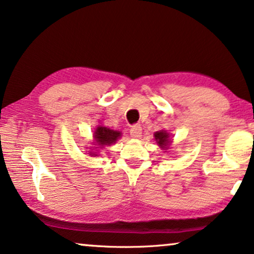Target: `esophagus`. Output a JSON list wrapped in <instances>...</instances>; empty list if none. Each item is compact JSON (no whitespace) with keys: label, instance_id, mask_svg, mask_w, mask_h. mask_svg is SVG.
Returning a JSON list of instances; mask_svg holds the SVG:
<instances>
[{"label":"esophagus","instance_id":"esophagus-1","mask_svg":"<svg viewBox=\"0 0 254 254\" xmlns=\"http://www.w3.org/2000/svg\"><path fill=\"white\" fill-rule=\"evenodd\" d=\"M129 133L131 137H134V139H139L141 134H142V128H141L140 125H134V126H131Z\"/></svg>","mask_w":254,"mask_h":254}]
</instances>
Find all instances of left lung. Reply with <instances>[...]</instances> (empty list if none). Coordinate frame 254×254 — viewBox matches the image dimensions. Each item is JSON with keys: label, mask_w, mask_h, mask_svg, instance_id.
Listing matches in <instances>:
<instances>
[{"label": "left lung", "mask_w": 254, "mask_h": 254, "mask_svg": "<svg viewBox=\"0 0 254 254\" xmlns=\"http://www.w3.org/2000/svg\"><path fill=\"white\" fill-rule=\"evenodd\" d=\"M154 136H155L157 144H159L162 149H168V148H169V134H168L166 130L156 131V133L154 134Z\"/></svg>", "instance_id": "1"}]
</instances>
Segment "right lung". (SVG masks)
Here are the masks:
<instances>
[{"instance_id": "1", "label": "right lung", "mask_w": 254, "mask_h": 254, "mask_svg": "<svg viewBox=\"0 0 254 254\" xmlns=\"http://www.w3.org/2000/svg\"><path fill=\"white\" fill-rule=\"evenodd\" d=\"M121 136V133L119 130H113L111 128L104 127V126H98L97 129H95L93 137L95 141V144L99 147H105V146H111V144L115 143L119 137ZM98 148V147H95ZM90 155L91 156H97V154L92 153L90 151Z\"/></svg>"}]
</instances>
